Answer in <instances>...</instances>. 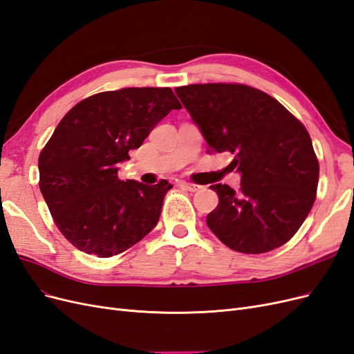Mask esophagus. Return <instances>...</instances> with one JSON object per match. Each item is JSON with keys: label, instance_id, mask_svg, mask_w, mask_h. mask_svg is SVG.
Returning <instances> with one entry per match:
<instances>
[{"label": "esophagus", "instance_id": "34e87169", "mask_svg": "<svg viewBox=\"0 0 354 354\" xmlns=\"http://www.w3.org/2000/svg\"><path fill=\"white\" fill-rule=\"evenodd\" d=\"M180 186L183 187V189H186V190H189V192H198V190H201V189H202V186H199V185H195V183H186V181H181Z\"/></svg>", "mask_w": 354, "mask_h": 354}]
</instances>
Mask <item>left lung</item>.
Returning a JSON list of instances; mask_svg holds the SVG:
<instances>
[{
  "mask_svg": "<svg viewBox=\"0 0 354 354\" xmlns=\"http://www.w3.org/2000/svg\"><path fill=\"white\" fill-rule=\"evenodd\" d=\"M176 93L212 152L233 155L241 189L212 185L207 216L229 248L263 254L291 239L312 209L319 162L306 127L272 95L242 84H192Z\"/></svg>",
  "mask_w": 354,
  "mask_h": 354,
  "instance_id": "1",
  "label": "left lung"
}]
</instances>
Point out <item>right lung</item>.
<instances>
[{
    "label": "right lung",
    "instance_id": "1",
    "mask_svg": "<svg viewBox=\"0 0 354 354\" xmlns=\"http://www.w3.org/2000/svg\"><path fill=\"white\" fill-rule=\"evenodd\" d=\"M173 109H181L173 90L143 87L94 94L63 116L39 153V189L75 248L106 259L156 226L173 185L122 181L118 169Z\"/></svg>",
    "mask_w": 354,
    "mask_h": 354
}]
</instances>
